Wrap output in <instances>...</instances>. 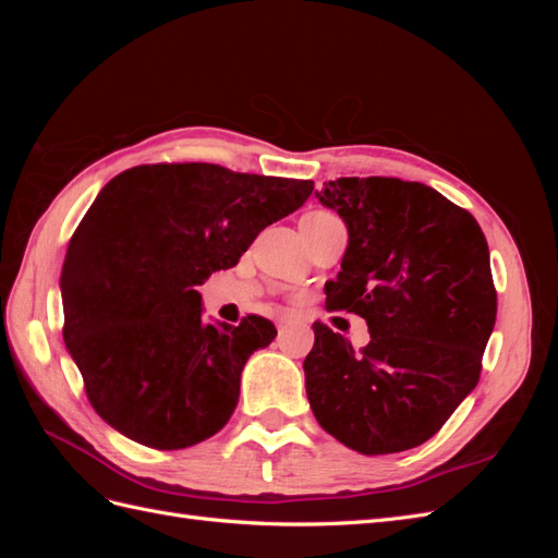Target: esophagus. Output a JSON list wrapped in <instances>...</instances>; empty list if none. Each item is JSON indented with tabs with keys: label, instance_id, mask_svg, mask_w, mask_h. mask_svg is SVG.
Returning a JSON list of instances; mask_svg holds the SVG:
<instances>
[{
	"label": "esophagus",
	"instance_id": "esophagus-1",
	"mask_svg": "<svg viewBox=\"0 0 558 558\" xmlns=\"http://www.w3.org/2000/svg\"><path fill=\"white\" fill-rule=\"evenodd\" d=\"M291 320H295V314H291V312H281V314L277 316V324H279V326L291 324Z\"/></svg>",
	"mask_w": 558,
	"mask_h": 558
}]
</instances>
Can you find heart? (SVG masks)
Returning <instances> with one entry per match:
<instances>
[{
	"instance_id": "1",
	"label": "heart",
	"mask_w": 558,
	"mask_h": 558,
	"mask_svg": "<svg viewBox=\"0 0 558 558\" xmlns=\"http://www.w3.org/2000/svg\"><path fill=\"white\" fill-rule=\"evenodd\" d=\"M332 214H328V211H310L305 218H330Z\"/></svg>"
}]
</instances>
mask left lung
Segmentation results:
<instances>
[{
	"mask_svg": "<svg viewBox=\"0 0 558 558\" xmlns=\"http://www.w3.org/2000/svg\"><path fill=\"white\" fill-rule=\"evenodd\" d=\"M316 197L349 230L326 307L363 316L369 342L353 349L316 320L305 359L312 412L353 451L424 445L477 386L496 326L484 232L470 211L418 181L344 177Z\"/></svg>",
	"mask_w": 558,
	"mask_h": 558,
	"instance_id": "left-lung-1",
	"label": "left lung"
}]
</instances>
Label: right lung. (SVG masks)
Listing matches in <instances>:
<instances>
[{"mask_svg": "<svg viewBox=\"0 0 558 558\" xmlns=\"http://www.w3.org/2000/svg\"><path fill=\"white\" fill-rule=\"evenodd\" d=\"M312 191L211 162L140 165L105 185L72 234L60 289L64 344L109 426L185 449L228 424L248 356L277 328L256 314L207 324L195 286L238 265Z\"/></svg>", "mask_w": 558, "mask_h": 558, "instance_id": "obj_1", "label": "right lung"}]
</instances>
